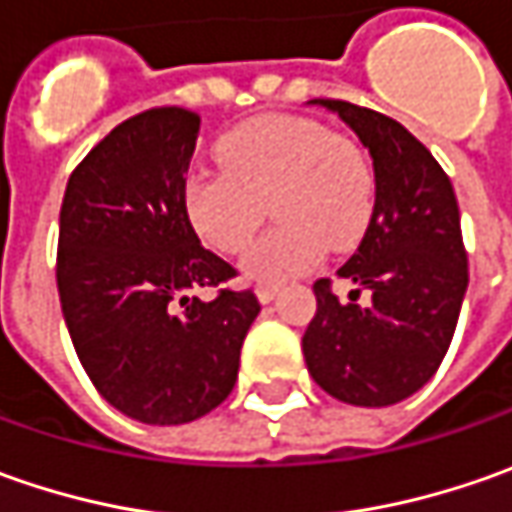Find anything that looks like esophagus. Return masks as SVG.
Returning a JSON list of instances; mask_svg holds the SVG:
<instances>
[{"label": "esophagus", "mask_w": 512, "mask_h": 512, "mask_svg": "<svg viewBox=\"0 0 512 512\" xmlns=\"http://www.w3.org/2000/svg\"><path fill=\"white\" fill-rule=\"evenodd\" d=\"M276 293H279V285H273V282H259V285H256V299H259L262 305L273 302Z\"/></svg>", "instance_id": "1"}]
</instances>
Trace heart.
I'll list each match as a JSON object with an SVG mask.
<instances>
[{"label":"heart","mask_w":512,"mask_h":512,"mask_svg":"<svg viewBox=\"0 0 512 512\" xmlns=\"http://www.w3.org/2000/svg\"><path fill=\"white\" fill-rule=\"evenodd\" d=\"M227 173L196 170L185 213L219 253L250 245L270 213L279 219L247 250L242 270L259 282L299 276L330 250L359 242L373 213V168L359 142L305 116H259L219 142Z\"/></svg>","instance_id":"obj_1"}]
</instances>
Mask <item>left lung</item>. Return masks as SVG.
Returning a JSON list of instances; mask_svg holds the SVG:
<instances>
[{
	"label": "left lung",
	"instance_id": "obj_1",
	"mask_svg": "<svg viewBox=\"0 0 512 512\" xmlns=\"http://www.w3.org/2000/svg\"><path fill=\"white\" fill-rule=\"evenodd\" d=\"M339 113L373 156L376 205L356 253L339 267L353 282L342 302L330 279L313 285L316 316L302 350L313 382L356 407L413 396L439 370L467 290L459 202L442 165L396 119L342 99ZM371 299L358 305L361 290Z\"/></svg>",
	"mask_w": 512,
	"mask_h": 512
}]
</instances>
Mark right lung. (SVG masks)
<instances>
[{
    "instance_id": "1",
    "label": "right lung",
    "mask_w": 512,
    "mask_h": 512,
    "mask_svg": "<svg viewBox=\"0 0 512 512\" xmlns=\"http://www.w3.org/2000/svg\"><path fill=\"white\" fill-rule=\"evenodd\" d=\"M199 113L130 116L70 173L56 285L76 356L119 413L187 424L225 402L259 316L253 290L219 287L236 270L202 247L185 213Z\"/></svg>"
}]
</instances>
